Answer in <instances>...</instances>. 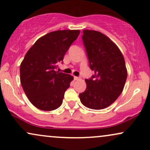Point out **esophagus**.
Masks as SVG:
<instances>
[{
    "mask_svg": "<svg viewBox=\"0 0 150 150\" xmlns=\"http://www.w3.org/2000/svg\"><path fill=\"white\" fill-rule=\"evenodd\" d=\"M80 77H76V76H74V80H80Z\"/></svg>",
    "mask_w": 150,
    "mask_h": 150,
    "instance_id": "1",
    "label": "esophagus"
}]
</instances>
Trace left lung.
<instances>
[{
  "mask_svg": "<svg viewBox=\"0 0 150 150\" xmlns=\"http://www.w3.org/2000/svg\"><path fill=\"white\" fill-rule=\"evenodd\" d=\"M82 32L89 67L94 75L86 79V90L79 96L85 107L104 109L123 91L127 78L125 61L118 47L104 34L93 30Z\"/></svg>",
  "mask_w": 150,
  "mask_h": 150,
  "instance_id": "8db88e82",
  "label": "left lung"
}]
</instances>
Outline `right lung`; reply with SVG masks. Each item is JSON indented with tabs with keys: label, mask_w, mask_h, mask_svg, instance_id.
Listing matches in <instances>:
<instances>
[{
	"label": "right lung",
	"mask_w": 150,
	"mask_h": 150,
	"mask_svg": "<svg viewBox=\"0 0 150 150\" xmlns=\"http://www.w3.org/2000/svg\"><path fill=\"white\" fill-rule=\"evenodd\" d=\"M80 33L63 30L46 34L34 43L21 62V86L30 102L41 110H54L62 104L73 77L55 69Z\"/></svg>",
	"instance_id": "right-lung-1"
}]
</instances>
